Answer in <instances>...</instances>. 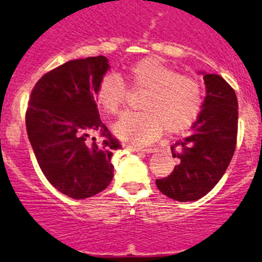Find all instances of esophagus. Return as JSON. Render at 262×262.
I'll return each mask as SVG.
<instances>
[{
    "label": "esophagus",
    "mask_w": 262,
    "mask_h": 262,
    "mask_svg": "<svg viewBox=\"0 0 262 262\" xmlns=\"http://www.w3.org/2000/svg\"><path fill=\"white\" fill-rule=\"evenodd\" d=\"M124 148H126L127 151L129 152H144V154H152L154 152V149H142V148H136V147H133V145H124Z\"/></svg>",
    "instance_id": "esophagus-1"
}]
</instances>
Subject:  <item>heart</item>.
<instances>
[{
  "label": "heart",
  "instance_id": "b5f03b06",
  "mask_svg": "<svg viewBox=\"0 0 262 262\" xmlns=\"http://www.w3.org/2000/svg\"><path fill=\"white\" fill-rule=\"evenodd\" d=\"M133 89L145 90L140 113H129L114 126L120 139L148 144L166 134H178L198 119L203 107V88L196 78L177 72L156 57H145L127 71ZM94 99L108 114L123 110L127 89L115 75L103 76L94 90Z\"/></svg>",
  "mask_w": 262,
  "mask_h": 262
}]
</instances>
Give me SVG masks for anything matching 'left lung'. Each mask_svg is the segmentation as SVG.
<instances>
[{"label": "left lung", "mask_w": 262, "mask_h": 262, "mask_svg": "<svg viewBox=\"0 0 262 262\" xmlns=\"http://www.w3.org/2000/svg\"><path fill=\"white\" fill-rule=\"evenodd\" d=\"M203 110L191 134L170 147L180 163L168 177L156 180L166 196L180 202L196 201L211 191L232 160L237 139V98L222 76L205 73Z\"/></svg>", "instance_id": "8db88e82"}]
</instances>
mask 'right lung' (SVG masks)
<instances>
[{
	"label": "right lung",
	"instance_id": "obj_1",
	"mask_svg": "<svg viewBox=\"0 0 262 262\" xmlns=\"http://www.w3.org/2000/svg\"><path fill=\"white\" fill-rule=\"evenodd\" d=\"M108 68L105 56L71 60L41 76L30 96L32 151L48 182L73 200L101 193L114 176L111 156L122 145L99 119L94 99Z\"/></svg>",
	"mask_w": 262,
	"mask_h": 262
}]
</instances>
